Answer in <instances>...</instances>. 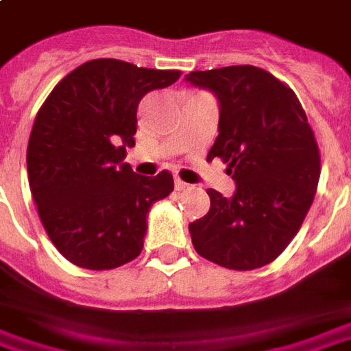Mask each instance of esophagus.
I'll return each mask as SVG.
<instances>
[{
	"label": "esophagus",
	"mask_w": 351,
	"mask_h": 351,
	"mask_svg": "<svg viewBox=\"0 0 351 351\" xmlns=\"http://www.w3.org/2000/svg\"><path fill=\"white\" fill-rule=\"evenodd\" d=\"M189 183H185V181H181V179H176V191L181 192V191H186L189 189Z\"/></svg>",
	"instance_id": "esophagus-1"
}]
</instances>
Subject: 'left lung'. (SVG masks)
<instances>
[{
  "mask_svg": "<svg viewBox=\"0 0 351 351\" xmlns=\"http://www.w3.org/2000/svg\"><path fill=\"white\" fill-rule=\"evenodd\" d=\"M185 79L218 97V136L207 160L228 162L237 183L231 197L207 191L210 209L189 226L192 244L223 268H261L291 244L315 199V133L294 90L263 68L226 66Z\"/></svg>",
  "mask_w": 351,
  "mask_h": 351,
  "instance_id": "1",
  "label": "left lung"
}]
</instances>
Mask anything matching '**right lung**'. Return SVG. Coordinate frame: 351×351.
Instances as JSON below:
<instances>
[{"label": "right lung", "instance_id": "add662e5", "mask_svg": "<svg viewBox=\"0 0 351 351\" xmlns=\"http://www.w3.org/2000/svg\"><path fill=\"white\" fill-rule=\"evenodd\" d=\"M179 77V70L88 60L42 104L27 144L29 186L47 237L75 266L110 270L141 255L147 213L173 191V178L135 173L125 147L135 146L142 97Z\"/></svg>", "mask_w": 351, "mask_h": 351}]
</instances>
